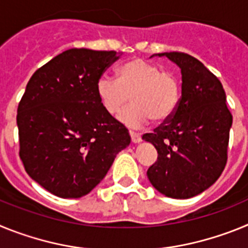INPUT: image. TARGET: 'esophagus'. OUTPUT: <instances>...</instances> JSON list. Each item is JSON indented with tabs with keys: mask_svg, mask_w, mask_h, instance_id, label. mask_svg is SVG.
Returning a JSON list of instances; mask_svg holds the SVG:
<instances>
[{
	"mask_svg": "<svg viewBox=\"0 0 248 248\" xmlns=\"http://www.w3.org/2000/svg\"><path fill=\"white\" fill-rule=\"evenodd\" d=\"M130 138H131V141L134 144H139L141 141V137L134 131H130Z\"/></svg>",
	"mask_w": 248,
	"mask_h": 248,
	"instance_id": "1",
	"label": "esophagus"
}]
</instances>
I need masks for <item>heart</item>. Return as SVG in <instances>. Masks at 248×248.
<instances>
[{"instance_id": "obj_1", "label": "heart", "mask_w": 248, "mask_h": 248, "mask_svg": "<svg viewBox=\"0 0 248 248\" xmlns=\"http://www.w3.org/2000/svg\"><path fill=\"white\" fill-rule=\"evenodd\" d=\"M133 104L119 114L123 125L138 129L154 118L164 122L176 110L180 85L170 72H161L157 65L144 59H133L118 69V78L103 74L97 82V97L110 115H115L128 103Z\"/></svg>"}]
</instances>
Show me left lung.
Instances as JSON below:
<instances>
[{"label": "left lung", "instance_id": "obj_1", "mask_svg": "<svg viewBox=\"0 0 248 248\" xmlns=\"http://www.w3.org/2000/svg\"><path fill=\"white\" fill-rule=\"evenodd\" d=\"M154 56L168 57L180 68L183 84L171 118L143 135L157 150L146 175L168 198H194L214 185L226 165L232 126L226 94L217 77L194 57L180 52Z\"/></svg>", "mask_w": 248, "mask_h": 248}]
</instances>
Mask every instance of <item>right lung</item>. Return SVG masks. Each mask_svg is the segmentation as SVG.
Returning <instances> with one entry per match:
<instances>
[{
  "instance_id": "add662e5",
  "label": "right lung",
  "mask_w": 248,
  "mask_h": 248,
  "mask_svg": "<svg viewBox=\"0 0 248 248\" xmlns=\"http://www.w3.org/2000/svg\"><path fill=\"white\" fill-rule=\"evenodd\" d=\"M122 54L72 48L31 77L17 109L19 156L50 194L78 199L104 179L130 144L125 126L103 109L97 82Z\"/></svg>"
}]
</instances>
